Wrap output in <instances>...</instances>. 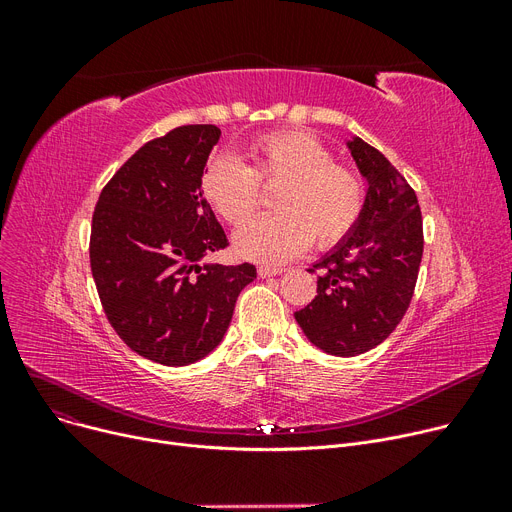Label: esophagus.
<instances>
[{"mask_svg":"<svg viewBox=\"0 0 512 512\" xmlns=\"http://www.w3.org/2000/svg\"><path fill=\"white\" fill-rule=\"evenodd\" d=\"M257 274H259L261 278H270V276H278V274H282V267H259V270H257Z\"/></svg>","mask_w":512,"mask_h":512,"instance_id":"esophagus-1","label":"esophagus"}]
</instances>
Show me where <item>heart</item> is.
Wrapping results in <instances>:
<instances>
[{
  "label": "heart",
  "mask_w": 512,
  "mask_h": 512,
  "mask_svg": "<svg viewBox=\"0 0 512 512\" xmlns=\"http://www.w3.org/2000/svg\"><path fill=\"white\" fill-rule=\"evenodd\" d=\"M245 166L230 153L215 155L205 166L201 191L226 222L240 226L261 203L263 186L280 184L272 218L255 220L234 234L240 257L280 265L301 255L311 238L330 249L355 228L363 211L359 178L334 164L332 151L309 132L288 130L259 137Z\"/></svg>",
  "instance_id": "b5f03b06"
}]
</instances>
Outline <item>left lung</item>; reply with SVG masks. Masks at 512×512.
Here are the masks:
<instances>
[{"label":"left lung","mask_w":512,"mask_h":512,"mask_svg":"<svg viewBox=\"0 0 512 512\" xmlns=\"http://www.w3.org/2000/svg\"><path fill=\"white\" fill-rule=\"evenodd\" d=\"M367 182L361 218L317 267V297L294 319L319 351L357 357L384 342L407 313L423 255L417 195L390 161L359 137L346 141Z\"/></svg>","instance_id":"8db88e82"}]
</instances>
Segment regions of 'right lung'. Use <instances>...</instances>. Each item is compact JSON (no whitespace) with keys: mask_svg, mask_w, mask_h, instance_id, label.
<instances>
[{"mask_svg":"<svg viewBox=\"0 0 512 512\" xmlns=\"http://www.w3.org/2000/svg\"><path fill=\"white\" fill-rule=\"evenodd\" d=\"M220 128L193 124L149 141L101 191L91 270L103 311L134 353L168 367L207 357L224 340L255 265L207 255L226 232L201 191Z\"/></svg>","mask_w":512,"mask_h":512,"instance_id":"add662e5","label":"right lung"}]
</instances>
